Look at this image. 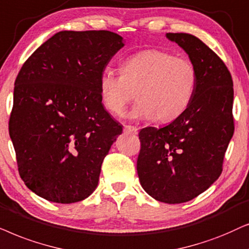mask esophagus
I'll use <instances>...</instances> for the list:
<instances>
[{
  "mask_svg": "<svg viewBox=\"0 0 249 249\" xmlns=\"http://www.w3.org/2000/svg\"><path fill=\"white\" fill-rule=\"evenodd\" d=\"M124 131L127 132V133H131V134H137L138 133V127L137 126H132V125H125Z\"/></svg>",
  "mask_w": 249,
  "mask_h": 249,
  "instance_id": "esophagus-1",
  "label": "esophagus"
}]
</instances>
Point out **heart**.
<instances>
[{
    "label": "heart",
    "instance_id": "obj_1",
    "mask_svg": "<svg viewBox=\"0 0 249 249\" xmlns=\"http://www.w3.org/2000/svg\"><path fill=\"white\" fill-rule=\"evenodd\" d=\"M197 83L196 67L189 59L164 50L148 49L122 62L121 75L105 69L99 78V93L111 115L123 114L137 93L138 104L130 118L159 123L174 121L187 110Z\"/></svg>",
    "mask_w": 249,
    "mask_h": 249
}]
</instances>
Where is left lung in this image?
I'll use <instances>...</instances> for the list:
<instances>
[{"label": "left lung", "instance_id": "8db88e82", "mask_svg": "<svg viewBox=\"0 0 249 249\" xmlns=\"http://www.w3.org/2000/svg\"><path fill=\"white\" fill-rule=\"evenodd\" d=\"M166 37L196 67V89L180 117L164 127L140 131L137 170L149 196L181 204L199 196L221 175L234 131L233 83L224 62L196 36L167 33Z\"/></svg>", "mask_w": 249, "mask_h": 249}]
</instances>
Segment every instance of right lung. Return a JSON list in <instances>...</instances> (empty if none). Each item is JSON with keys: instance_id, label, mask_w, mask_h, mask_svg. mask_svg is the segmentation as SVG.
Listing matches in <instances>:
<instances>
[{"instance_id": "add662e5", "label": "right lung", "mask_w": 249, "mask_h": 249, "mask_svg": "<svg viewBox=\"0 0 249 249\" xmlns=\"http://www.w3.org/2000/svg\"><path fill=\"white\" fill-rule=\"evenodd\" d=\"M124 46L109 31H62L29 57L15 82L9 133L19 174L49 201L77 203L95 190L123 126L106 110L99 78Z\"/></svg>"}]
</instances>
